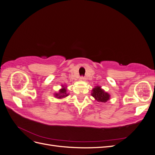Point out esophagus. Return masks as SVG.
Segmentation results:
<instances>
[{
    "label": "esophagus",
    "instance_id": "esophagus-1",
    "mask_svg": "<svg viewBox=\"0 0 155 155\" xmlns=\"http://www.w3.org/2000/svg\"><path fill=\"white\" fill-rule=\"evenodd\" d=\"M80 79H81V81H85V78L83 77V76H81L80 78Z\"/></svg>",
    "mask_w": 155,
    "mask_h": 155
}]
</instances>
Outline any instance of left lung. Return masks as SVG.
Returning a JSON list of instances; mask_svg holds the SVG:
<instances>
[{"instance_id":"8db88e82","label":"left lung","mask_w":155,"mask_h":155,"mask_svg":"<svg viewBox=\"0 0 155 155\" xmlns=\"http://www.w3.org/2000/svg\"><path fill=\"white\" fill-rule=\"evenodd\" d=\"M91 95L97 101L101 103H105L110 99L109 94L106 92L99 86H96L92 89Z\"/></svg>"}]
</instances>
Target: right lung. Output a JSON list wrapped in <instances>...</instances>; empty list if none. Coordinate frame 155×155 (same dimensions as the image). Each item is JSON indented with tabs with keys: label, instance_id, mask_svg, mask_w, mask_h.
<instances>
[{
	"label": "right lung",
	"instance_id": "right-lung-1",
	"mask_svg": "<svg viewBox=\"0 0 155 155\" xmlns=\"http://www.w3.org/2000/svg\"><path fill=\"white\" fill-rule=\"evenodd\" d=\"M54 96L55 97L59 98V99L68 96V94L67 93V87L62 85V88L60 89L58 93H55Z\"/></svg>",
	"mask_w": 155,
	"mask_h": 155
}]
</instances>
